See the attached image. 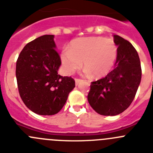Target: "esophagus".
I'll return each instance as SVG.
<instances>
[{"label":"esophagus","instance_id":"34e87169","mask_svg":"<svg viewBox=\"0 0 153 153\" xmlns=\"http://www.w3.org/2000/svg\"><path fill=\"white\" fill-rule=\"evenodd\" d=\"M75 85H78V84H79L80 82H81V81H82V80L80 79V78H75Z\"/></svg>","mask_w":153,"mask_h":153}]
</instances>
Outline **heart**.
<instances>
[{
    "mask_svg": "<svg viewBox=\"0 0 153 153\" xmlns=\"http://www.w3.org/2000/svg\"><path fill=\"white\" fill-rule=\"evenodd\" d=\"M118 54L113 40L103 37H88L74 39L68 49L61 53V61L67 74L81 68L83 61L85 72L102 78L111 71Z\"/></svg>",
    "mask_w": 153,
    "mask_h": 153,
    "instance_id": "b5f03b06",
    "label": "heart"
}]
</instances>
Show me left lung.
Returning a JSON list of instances; mask_svg holds the SVG:
<instances>
[{
    "label": "left lung",
    "instance_id": "1",
    "mask_svg": "<svg viewBox=\"0 0 153 153\" xmlns=\"http://www.w3.org/2000/svg\"><path fill=\"white\" fill-rule=\"evenodd\" d=\"M118 54L114 69L105 78L91 82L88 100L100 115H117L127 109L135 97L142 70L136 49L127 40L114 35Z\"/></svg>",
    "mask_w": 153,
    "mask_h": 153
}]
</instances>
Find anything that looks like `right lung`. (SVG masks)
Here are the masks:
<instances>
[{"mask_svg":"<svg viewBox=\"0 0 153 153\" xmlns=\"http://www.w3.org/2000/svg\"><path fill=\"white\" fill-rule=\"evenodd\" d=\"M53 38L45 35L28 43L16 61V76L21 99L30 110L41 115L58 113L75 87L72 77L58 74L61 59Z\"/></svg>","mask_w":153,"mask_h":153,"instance_id":"right-lung-1","label":"right lung"}]
</instances>
